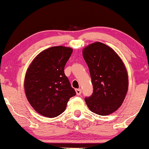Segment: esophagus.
<instances>
[{
    "instance_id": "1",
    "label": "esophagus",
    "mask_w": 149,
    "mask_h": 149,
    "mask_svg": "<svg viewBox=\"0 0 149 149\" xmlns=\"http://www.w3.org/2000/svg\"><path fill=\"white\" fill-rule=\"evenodd\" d=\"M75 91H76V94L77 95H81V93H82V91H81V89H76L75 90Z\"/></svg>"
}]
</instances>
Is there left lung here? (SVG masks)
<instances>
[{"instance_id":"obj_1","label":"left lung","mask_w":149,"mask_h":149,"mask_svg":"<svg viewBox=\"0 0 149 149\" xmlns=\"http://www.w3.org/2000/svg\"><path fill=\"white\" fill-rule=\"evenodd\" d=\"M82 55L93 87V94L85 98V103L95 114H111L121 107L128 90L124 63L112 48L100 42L85 47Z\"/></svg>"}]
</instances>
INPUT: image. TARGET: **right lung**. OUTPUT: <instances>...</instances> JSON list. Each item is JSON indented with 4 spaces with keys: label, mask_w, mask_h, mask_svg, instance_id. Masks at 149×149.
Listing matches in <instances>:
<instances>
[{
    "label": "right lung",
    "mask_w": 149,
    "mask_h": 149,
    "mask_svg": "<svg viewBox=\"0 0 149 149\" xmlns=\"http://www.w3.org/2000/svg\"><path fill=\"white\" fill-rule=\"evenodd\" d=\"M72 53L69 47H51L40 53L26 70V98L44 117L53 118L62 114L70 98L76 95L64 71Z\"/></svg>",
    "instance_id": "1"
}]
</instances>
